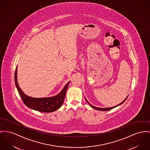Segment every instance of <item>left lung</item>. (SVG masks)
Masks as SVG:
<instances>
[{"label": "left lung", "instance_id": "obj_1", "mask_svg": "<svg viewBox=\"0 0 150 150\" xmlns=\"http://www.w3.org/2000/svg\"><path fill=\"white\" fill-rule=\"evenodd\" d=\"M127 98H127H126L125 100H124L123 102H122L120 103V104H119V105H117V106H113V107H111V108H97V107H95V106H93V105H91V104H90V103H89V102H88L87 100H86V101L87 102V103L90 105L91 107H92L93 109H96V110H100V111H108V110H111V109H112L115 108V107H117V106H119L120 105L122 104V103H123V102L126 100Z\"/></svg>", "mask_w": 150, "mask_h": 150}]
</instances>
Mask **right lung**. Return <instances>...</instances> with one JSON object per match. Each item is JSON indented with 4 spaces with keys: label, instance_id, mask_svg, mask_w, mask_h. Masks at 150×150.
<instances>
[{
    "label": "right lung",
    "instance_id": "obj_1",
    "mask_svg": "<svg viewBox=\"0 0 150 150\" xmlns=\"http://www.w3.org/2000/svg\"><path fill=\"white\" fill-rule=\"evenodd\" d=\"M17 70L16 68L15 73V82L21 100L27 107L40 112H50L59 109L62 106L70 82H68L60 93L54 97L39 98H32L25 95L20 89L17 79Z\"/></svg>",
    "mask_w": 150,
    "mask_h": 150
}]
</instances>
